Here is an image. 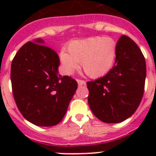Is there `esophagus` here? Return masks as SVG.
Returning <instances> with one entry per match:
<instances>
[{"label":"esophagus","mask_w":156,"mask_h":156,"mask_svg":"<svg viewBox=\"0 0 156 156\" xmlns=\"http://www.w3.org/2000/svg\"><path fill=\"white\" fill-rule=\"evenodd\" d=\"M77 83H78V86H82V85H85L86 82L83 80H80V79H77Z\"/></svg>","instance_id":"obj_1"}]
</instances>
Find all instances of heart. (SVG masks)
I'll return each mask as SVG.
<instances>
[{
    "mask_svg": "<svg viewBox=\"0 0 156 156\" xmlns=\"http://www.w3.org/2000/svg\"><path fill=\"white\" fill-rule=\"evenodd\" d=\"M67 53L60 52L64 73L72 75L79 66L88 76L100 78L108 73L116 56V43L110 37L94 36L73 40L67 46Z\"/></svg>",
    "mask_w": 156,
    "mask_h": 156,
    "instance_id": "obj_1",
    "label": "heart"
}]
</instances>
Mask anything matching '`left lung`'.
Masks as SVG:
<instances>
[{"label":"left lung","instance_id":"obj_1","mask_svg":"<svg viewBox=\"0 0 156 156\" xmlns=\"http://www.w3.org/2000/svg\"><path fill=\"white\" fill-rule=\"evenodd\" d=\"M146 75L140 48L122 35L116 44L115 66L105 76L87 83L88 104L94 115L105 123H119L130 117L143 98Z\"/></svg>","mask_w":156,"mask_h":156}]
</instances>
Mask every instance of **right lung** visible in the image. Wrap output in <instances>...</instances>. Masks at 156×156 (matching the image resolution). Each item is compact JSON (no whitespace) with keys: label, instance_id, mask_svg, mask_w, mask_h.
Segmentation results:
<instances>
[{"label":"right lung","instance_id":"1","mask_svg":"<svg viewBox=\"0 0 156 156\" xmlns=\"http://www.w3.org/2000/svg\"><path fill=\"white\" fill-rule=\"evenodd\" d=\"M37 39L27 42L11 64V83L18 110L30 123L53 126L63 119L78 83L58 73L60 59Z\"/></svg>","mask_w":156,"mask_h":156}]
</instances>
